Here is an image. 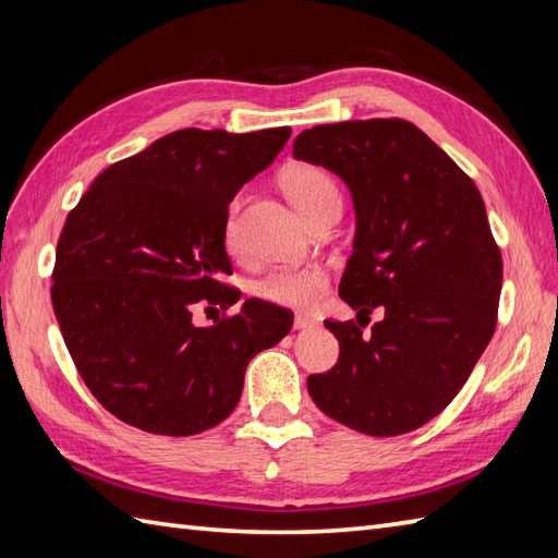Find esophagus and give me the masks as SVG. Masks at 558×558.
I'll list each match as a JSON object with an SVG mask.
<instances>
[{"instance_id": "34e87169", "label": "esophagus", "mask_w": 558, "mask_h": 558, "mask_svg": "<svg viewBox=\"0 0 558 558\" xmlns=\"http://www.w3.org/2000/svg\"><path fill=\"white\" fill-rule=\"evenodd\" d=\"M316 326V322L314 318H310V316H294V330H310V328H314Z\"/></svg>"}]
</instances>
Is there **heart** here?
I'll return each mask as SVG.
<instances>
[{"label": "heart", "instance_id": "b5f03b06", "mask_svg": "<svg viewBox=\"0 0 558 558\" xmlns=\"http://www.w3.org/2000/svg\"><path fill=\"white\" fill-rule=\"evenodd\" d=\"M282 189L306 220L328 206H340V192L330 174L310 165H300L282 174ZM228 246H234V228L228 222ZM256 294L260 300L290 306V310H312L328 290V276L322 266H280L256 282Z\"/></svg>", "mask_w": 558, "mask_h": 558}]
</instances>
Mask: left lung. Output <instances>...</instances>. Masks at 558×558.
I'll return each mask as SVG.
<instances>
[{"label": "left lung", "instance_id": "1", "mask_svg": "<svg viewBox=\"0 0 558 558\" xmlns=\"http://www.w3.org/2000/svg\"><path fill=\"white\" fill-rule=\"evenodd\" d=\"M292 156L350 189L357 230L338 292L357 314L384 312L369 336L326 322L340 357L306 388L354 432L408 434L458 396L494 336L504 264L482 194L402 120L304 129Z\"/></svg>", "mask_w": 558, "mask_h": 558}]
</instances>
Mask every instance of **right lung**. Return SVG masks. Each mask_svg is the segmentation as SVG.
Instances as JSON below:
<instances>
[{
  "instance_id": "obj_1",
  "label": "right lung",
  "mask_w": 558,
  "mask_h": 558,
  "mask_svg": "<svg viewBox=\"0 0 558 558\" xmlns=\"http://www.w3.org/2000/svg\"><path fill=\"white\" fill-rule=\"evenodd\" d=\"M290 134L177 129L110 165L69 213L54 316L81 378L114 417L150 434L206 432L236 408L252 357L290 333L292 314L260 300L216 326L192 322L201 302H240L222 286L228 208Z\"/></svg>"
}]
</instances>
